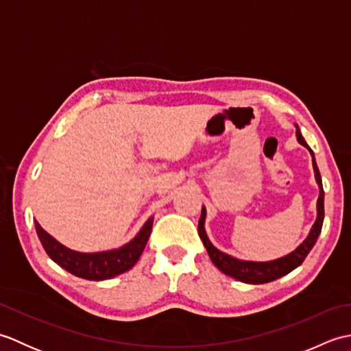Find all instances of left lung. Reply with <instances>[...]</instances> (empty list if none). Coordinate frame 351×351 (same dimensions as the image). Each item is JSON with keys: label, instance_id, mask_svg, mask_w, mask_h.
<instances>
[{"label": "left lung", "instance_id": "8db88e82", "mask_svg": "<svg viewBox=\"0 0 351 351\" xmlns=\"http://www.w3.org/2000/svg\"><path fill=\"white\" fill-rule=\"evenodd\" d=\"M295 136H297V140H299V143L303 145L304 147H308L311 155H312V166H314L315 180H317L318 187H319V196H318V202H317V213L318 214H317V220L314 223V226H312L306 240H304L294 252H291L289 255L283 256V258L268 261V263H253V261H241V259H235L232 256H229V255H226V253H223L219 249H215L211 244V241L208 240L206 232H205L206 211H205V208H202V214H200L199 225H197V232H199L200 240H202L204 245L206 247L208 255H210L214 265L217 267L220 271H223L225 274L230 276V278H234L240 282L267 283V282H271V280L282 278V276L288 274L289 271H293L294 268L299 267L304 261V258L308 256V253L311 252L312 247H314V244L318 240L319 232H322L323 220H324V190H323L322 175H319V170H318V166H317L315 158H314V152L311 151V147L308 146L306 141H304L299 126H297Z\"/></svg>", "mask_w": 351, "mask_h": 351}]
</instances>
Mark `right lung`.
<instances>
[{
  "mask_svg": "<svg viewBox=\"0 0 351 351\" xmlns=\"http://www.w3.org/2000/svg\"><path fill=\"white\" fill-rule=\"evenodd\" d=\"M154 217L149 219L134 240L125 244L121 249L98 252V253H81L64 247L63 244L54 240L47 230H43L39 223L34 221L37 237L43 245L48 256L64 270L88 280H106L114 278L117 274L128 271L136 265L140 255L145 250L152 230Z\"/></svg>",
  "mask_w": 351,
  "mask_h": 351,
  "instance_id": "add662e5",
  "label": "right lung"
}]
</instances>
